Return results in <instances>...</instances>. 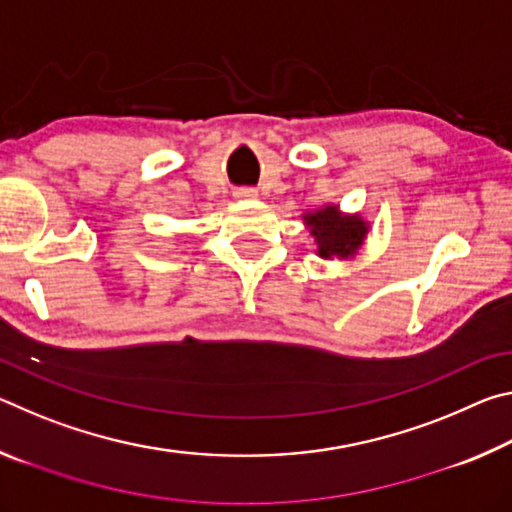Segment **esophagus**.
<instances>
[{"label": "esophagus", "mask_w": 512, "mask_h": 512, "mask_svg": "<svg viewBox=\"0 0 512 512\" xmlns=\"http://www.w3.org/2000/svg\"><path fill=\"white\" fill-rule=\"evenodd\" d=\"M235 196L244 198V201H250V198H257V192H255V189H250V187H241V189H237Z\"/></svg>", "instance_id": "34e87169"}]
</instances>
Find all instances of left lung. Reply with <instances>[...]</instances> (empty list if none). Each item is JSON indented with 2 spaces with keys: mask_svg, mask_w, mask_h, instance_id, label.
<instances>
[{
  "mask_svg": "<svg viewBox=\"0 0 512 512\" xmlns=\"http://www.w3.org/2000/svg\"><path fill=\"white\" fill-rule=\"evenodd\" d=\"M305 221L318 244V255L325 259L354 255L368 232L366 221H361L359 216H343L336 205L307 214Z\"/></svg>",
  "mask_w": 512,
  "mask_h": 512,
  "instance_id": "left-lung-1",
  "label": "left lung"
}]
</instances>
